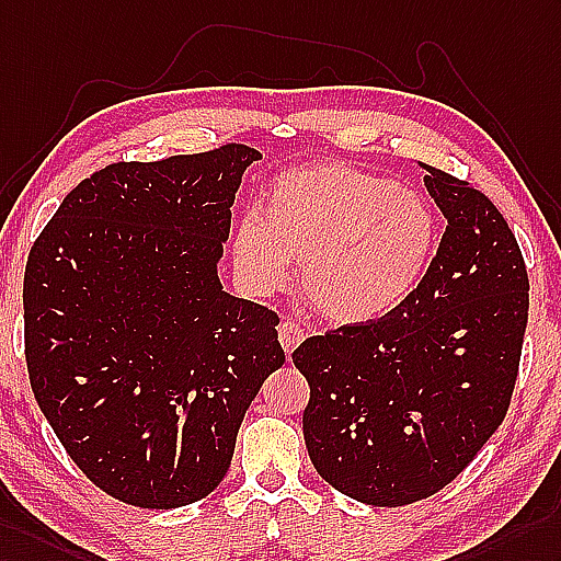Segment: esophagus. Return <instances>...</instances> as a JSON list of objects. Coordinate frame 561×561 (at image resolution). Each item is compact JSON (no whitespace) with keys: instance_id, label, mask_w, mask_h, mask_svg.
<instances>
[{"instance_id":"obj_1","label":"esophagus","mask_w":561,"mask_h":561,"mask_svg":"<svg viewBox=\"0 0 561 561\" xmlns=\"http://www.w3.org/2000/svg\"><path fill=\"white\" fill-rule=\"evenodd\" d=\"M278 337H280L283 350L290 354L305 340V328L299 325L297 321H283L278 325Z\"/></svg>"}]
</instances>
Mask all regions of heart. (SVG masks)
<instances>
[{
	"instance_id": "1",
	"label": "heart",
	"mask_w": 561,
	"mask_h": 561,
	"mask_svg": "<svg viewBox=\"0 0 561 561\" xmlns=\"http://www.w3.org/2000/svg\"><path fill=\"white\" fill-rule=\"evenodd\" d=\"M433 216L412 190L347 163L280 171L233 238L248 288L268 295L302 264L313 309L340 323L386 317L412 293L433 244Z\"/></svg>"
}]
</instances>
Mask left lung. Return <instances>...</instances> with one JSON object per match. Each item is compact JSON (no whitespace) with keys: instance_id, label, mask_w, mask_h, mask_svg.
<instances>
[{"instance_id":"left-lung-1","label":"left lung","mask_w":561,"mask_h":561,"mask_svg":"<svg viewBox=\"0 0 561 561\" xmlns=\"http://www.w3.org/2000/svg\"><path fill=\"white\" fill-rule=\"evenodd\" d=\"M447 218L421 283L386 317L328 328L293 352L309 383L313 469L374 507L426 500L507 416L528 321V273L488 195L428 163Z\"/></svg>"}]
</instances>
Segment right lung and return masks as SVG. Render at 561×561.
I'll return each mask as SVG.
<instances>
[{
    "mask_svg": "<svg viewBox=\"0 0 561 561\" xmlns=\"http://www.w3.org/2000/svg\"><path fill=\"white\" fill-rule=\"evenodd\" d=\"M228 142L116 161L64 197L23 276L35 400L90 481L142 510L207 497L285 362L278 313L228 295L216 262L242 171Z\"/></svg>",
    "mask_w": 561,
    "mask_h": 561,
    "instance_id": "obj_1",
    "label": "right lung"
}]
</instances>
